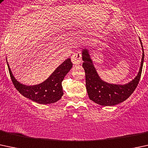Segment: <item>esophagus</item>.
Masks as SVG:
<instances>
[{
  "mask_svg": "<svg viewBox=\"0 0 148 148\" xmlns=\"http://www.w3.org/2000/svg\"><path fill=\"white\" fill-rule=\"evenodd\" d=\"M71 62L74 64H79L82 62V54L80 50H76L71 56Z\"/></svg>",
  "mask_w": 148,
  "mask_h": 148,
  "instance_id": "34e87169",
  "label": "esophagus"
}]
</instances>
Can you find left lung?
I'll use <instances>...</instances> for the list:
<instances>
[{
  "label": "left lung",
  "instance_id": "1",
  "mask_svg": "<svg viewBox=\"0 0 148 148\" xmlns=\"http://www.w3.org/2000/svg\"><path fill=\"white\" fill-rule=\"evenodd\" d=\"M140 41L143 49V57L141 60L139 72L136 78L125 84H112L101 80L95 69L94 64L90 57L88 50L83 49L82 60L86 75V86L88 97L91 101L104 106H111L119 104L125 101L135 91L140 79L143 65L144 62V52L142 42Z\"/></svg>",
  "mask_w": 148,
  "mask_h": 148
}]
</instances>
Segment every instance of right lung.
<instances>
[{"mask_svg":"<svg viewBox=\"0 0 148 148\" xmlns=\"http://www.w3.org/2000/svg\"><path fill=\"white\" fill-rule=\"evenodd\" d=\"M9 73L15 88L25 97L40 104L53 103L63 96L62 82L72 67L71 59H67L57 68L45 82L37 85L27 86L15 79L8 63Z\"/></svg>","mask_w":148,"mask_h":148,"instance_id":"obj_1","label":"right lung"}]
</instances>
